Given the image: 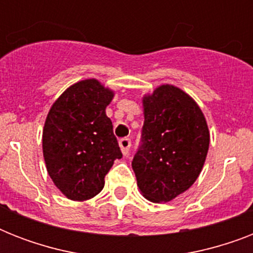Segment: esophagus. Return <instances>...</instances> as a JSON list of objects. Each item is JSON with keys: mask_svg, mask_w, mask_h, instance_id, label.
I'll return each instance as SVG.
<instances>
[{"mask_svg": "<svg viewBox=\"0 0 253 253\" xmlns=\"http://www.w3.org/2000/svg\"><path fill=\"white\" fill-rule=\"evenodd\" d=\"M119 147H121V150H122L123 155L128 154V151H130L131 147V140L128 138H123L119 140Z\"/></svg>", "mask_w": 253, "mask_h": 253, "instance_id": "esophagus-1", "label": "esophagus"}]
</instances>
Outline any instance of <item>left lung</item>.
Listing matches in <instances>:
<instances>
[{"label":"left lung","mask_w":253,"mask_h":253,"mask_svg":"<svg viewBox=\"0 0 253 253\" xmlns=\"http://www.w3.org/2000/svg\"><path fill=\"white\" fill-rule=\"evenodd\" d=\"M142 144L132 159L138 186L148 201L169 202L200 176L210 134L196 101L173 85L143 97Z\"/></svg>","instance_id":"8db88e82"}]
</instances>
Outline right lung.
<instances>
[{
  "mask_svg": "<svg viewBox=\"0 0 253 253\" xmlns=\"http://www.w3.org/2000/svg\"><path fill=\"white\" fill-rule=\"evenodd\" d=\"M113 97L114 91L89 79L69 86L49 109L43 156L53 184L69 200L97 196L114 160L122 158L106 115Z\"/></svg>",
  "mask_w": 253,
  "mask_h": 253,
  "instance_id": "1",
  "label": "right lung"
}]
</instances>
